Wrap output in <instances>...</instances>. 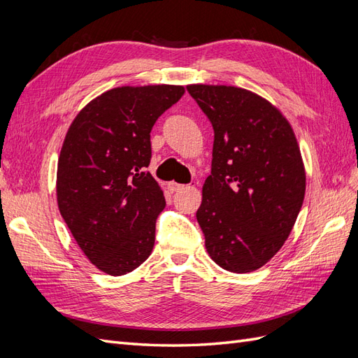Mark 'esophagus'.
I'll list each match as a JSON object with an SVG mask.
<instances>
[{
    "label": "esophagus",
    "mask_w": 358,
    "mask_h": 358,
    "mask_svg": "<svg viewBox=\"0 0 358 358\" xmlns=\"http://www.w3.org/2000/svg\"><path fill=\"white\" fill-rule=\"evenodd\" d=\"M182 188H183V185H180V183H176V182H170V183H169V189H170L171 192L179 191V189H182Z\"/></svg>",
    "instance_id": "obj_1"
}]
</instances>
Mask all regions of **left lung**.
Returning <instances> with one entry per match:
<instances>
[{"mask_svg":"<svg viewBox=\"0 0 358 358\" xmlns=\"http://www.w3.org/2000/svg\"><path fill=\"white\" fill-rule=\"evenodd\" d=\"M187 90L215 133L197 210L206 249L229 272H254L282 248L305 199L296 134L278 107L255 92L201 83Z\"/></svg>","mask_w":358,"mask_h":358,"instance_id":"1","label":"left lung"}]
</instances>
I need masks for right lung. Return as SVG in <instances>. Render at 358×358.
<instances>
[{
  "instance_id": "add662e5",
  "label": "right lung",
  "mask_w": 358,
  "mask_h": 358,
  "mask_svg": "<svg viewBox=\"0 0 358 358\" xmlns=\"http://www.w3.org/2000/svg\"><path fill=\"white\" fill-rule=\"evenodd\" d=\"M183 92L180 85L109 90L83 107L64 138L58 208L83 254L107 275L133 272L152 252L166 199L146 170L150 129Z\"/></svg>"
}]
</instances>
